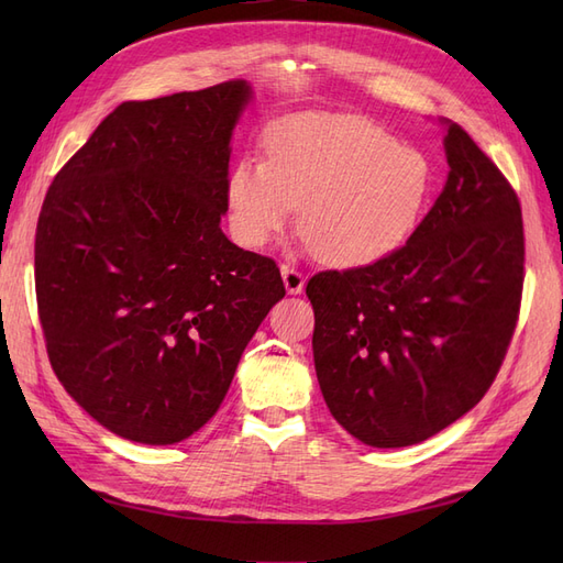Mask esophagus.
I'll return each mask as SVG.
<instances>
[{"label":"esophagus","mask_w":563,"mask_h":563,"mask_svg":"<svg viewBox=\"0 0 563 563\" xmlns=\"http://www.w3.org/2000/svg\"><path fill=\"white\" fill-rule=\"evenodd\" d=\"M282 277H284V286L288 294H300L305 288V275L291 265H282Z\"/></svg>","instance_id":"1"}]
</instances>
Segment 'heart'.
Masks as SVG:
<instances>
[{
  "instance_id": "1",
  "label": "heart",
  "mask_w": 563,
  "mask_h": 563,
  "mask_svg": "<svg viewBox=\"0 0 563 563\" xmlns=\"http://www.w3.org/2000/svg\"><path fill=\"white\" fill-rule=\"evenodd\" d=\"M434 187L422 150L364 117L302 112L265 133V162L242 159L228 180L234 240L261 249L291 223L331 267L371 265L418 228Z\"/></svg>"
}]
</instances>
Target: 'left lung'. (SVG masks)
<instances>
[{
  "label": "left lung",
  "mask_w": 563,
  "mask_h": 563,
  "mask_svg": "<svg viewBox=\"0 0 563 563\" xmlns=\"http://www.w3.org/2000/svg\"><path fill=\"white\" fill-rule=\"evenodd\" d=\"M444 147L449 180L408 242L305 288L323 401L376 449L418 444L479 404L519 321V197L463 126L449 122Z\"/></svg>",
  "instance_id": "obj_1"
}]
</instances>
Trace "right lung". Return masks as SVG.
I'll list each match as a JSON object with an SVG mask.
<instances>
[{"mask_svg": "<svg viewBox=\"0 0 563 563\" xmlns=\"http://www.w3.org/2000/svg\"><path fill=\"white\" fill-rule=\"evenodd\" d=\"M246 81L122 103L48 185L37 310L56 378L110 432L166 446L207 424L286 288L220 230Z\"/></svg>", "mask_w": 563, "mask_h": 563, "instance_id": "1", "label": "right lung"}]
</instances>
